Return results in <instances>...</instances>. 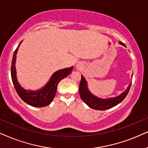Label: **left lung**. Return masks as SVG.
I'll return each mask as SVG.
<instances>
[{
  "label": "left lung",
  "instance_id": "left-lung-1",
  "mask_svg": "<svg viewBox=\"0 0 148 148\" xmlns=\"http://www.w3.org/2000/svg\"><path fill=\"white\" fill-rule=\"evenodd\" d=\"M119 43L126 47L123 42H119ZM131 86V82L128 86L127 89L117 97L109 98V99H101L95 96L89 91V90L88 89L87 82L83 76L81 75V80H80L79 85V94L81 99L90 108L97 110H106L114 107L121 103L122 101H123L126 96L127 95Z\"/></svg>",
  "mask_w": 148,
  "mask_h": 148
}]
</instances>
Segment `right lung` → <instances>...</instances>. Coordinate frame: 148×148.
I'll use <instances>...</instances> for the list:
<instances>
[{
	"mask_svg": "<svg viewBox=\"0 0 148 148\" xmlns=\"http://www.w3.org/2000/svg\"><path fill=\"white\" fill-rule=\"evenodd\" d=\"M21 40L18 47L15 49L13 53L12 63H11V74L12 78L13 84L16 90V92L21 99L28 105L33 107H45L52 102L53 99L56 96L58 83L61 80L65 77H67L72 72L73 67L68 68L62 69V70L57 71L51 76L49 81L47 82L44 87L38 90H27L21 86L17 81L16 76V69H15V61H16V55L18 51L19 47L20 46Z\"/></svg>",
	"mask_w": 148,
	"mask_h": 148,
	"instance_id": "obj_1",
	"label": "right lung"
}]
</instances>
